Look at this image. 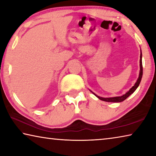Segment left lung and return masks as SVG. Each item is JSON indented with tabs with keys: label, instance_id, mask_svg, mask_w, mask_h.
<instances>
[{
	"label": "left lung",
	"instance_id": "left-lung-1",
	"mask_svg": "<svg viewBox=\"0 0 156 156\" xmlns=\"http://www.w3.org/2000/svg\"><path fill=\"white\" fill-rule=\"evenodd\" d=\"M140 74H139V77L138 78V80H137V82L136 83V84H134V86L132 87L130 89V90H129L128 92H126L125 94H124L123 96H117V97H112V98H102V97H100L98 96H97L95 94H94L95 96L96 97L98 98L100 100H103V101H106V102H122L123 100H125V99L127 98L130 96L131 94H133L134 91H136V89L138 88V87L139 86L140 83V81H141V79L142 77V72H143V70H142V52L140 54Z\"/></svg>",
	"mask_w": 156,
	"mask_h": 156
}]
</instances>
